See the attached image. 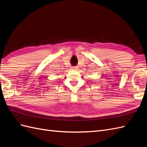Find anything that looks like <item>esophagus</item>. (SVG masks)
<instances>
[{
  "mask_svg": "<svg viewBox=\"0 0 147 147\" xmlns=\"http://www.w3.org/2000/svg\"><path fill=\"white\" fill-rule=\"evenodd\" d=\"M78 69L77 67H72V68H71V70H77Z\"/></svg>",
  "mask_w": 147,
  "mask_h": 147,
  "instance_id": "obj_1",
  "label": "esophagus"
}]
</instances>
